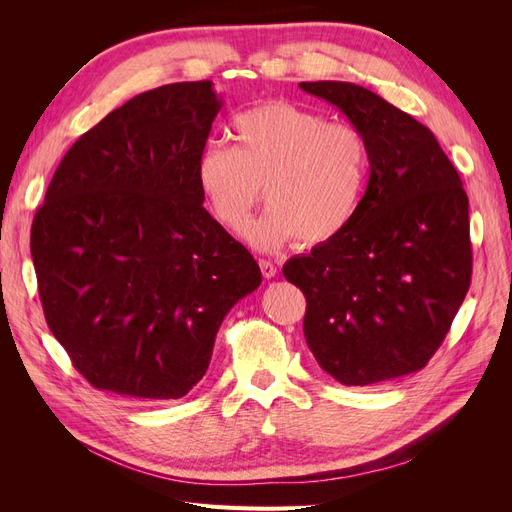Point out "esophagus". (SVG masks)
<instances>
[{
	"instance_id": "esophagus-1",
	"label": "esophagus",
	"mask_w": 512,
	"mask_h": 512,
	"mask_svg": "<svg viewBox=\"0 0 512 512\" xmlns=\"http://www.w3.org/2000/svg\"><path fill=\"white\" fill-rule=\"evenodd\" d=\"M258 265H260V271H262V275L267 277V280H271V277H275V275H277V267L273 265L271 260H260Z\"/></svg>"
}]
</instances>
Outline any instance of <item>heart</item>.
Listing matches in <instances>:
<instances>
[{
    "label": "heart",
    "instance_id": "obj_1",
    "mask_svg": "<svg viewBox=\"0 0 512 512\" xmlns=\"http://www.w3.org/2000/svg\"><path fill=\"white\" fill-rule=\"evenodd\" d=\"M230 128L235 147L209 143L196 158L198 188L222 224L239 228L265 183L269 207L245 228L256 250L271 252L297 237L320 245L350 226L369 173L359 130L286 100L247 108Z\"/></svg>",
    "mask_w": 512,
    "mask_h": 512
}]
</instances>
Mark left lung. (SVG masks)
Wrapping results in <instances>:
<instances>
[{
	"mask_svg": "<svg viewBox=\"0 0 512 512\" xmlns=\"http://www.w3.org/2000/svg\"><path fill=\"white\" fill-rule=\"evenodd\" d=\"M299 87L337 106L369 149L350 226L284 265L307 299V346L346 386L412 374L438 350L470 288L468 194L433 132L374 91L344 81Z\"/></svg>",
	"mask_w": 512,
	"mask_h": 512,
	"instance_id": "obj_1",
	"label": "left lung"
}]
</instances>
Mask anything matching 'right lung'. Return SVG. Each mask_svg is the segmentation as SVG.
<instances>
[{
  "label": "right lung",
  "mask_w": 512,
  "mask_h": 512,
  "mask_svg": "<svg viewBox=\"0 0 512 512\" xmlns=\"http://www.w3.org/2000/svg\"><path fill=\"white\" fill-rule=\"evenodd\" d=\"M224 100L211 81L145 91L59 162L32 224L46 324L96 389L179 399L260 267L203 207L196 158Z\"/></svg>",
  "instance_id": "1"
}]
</instances>
